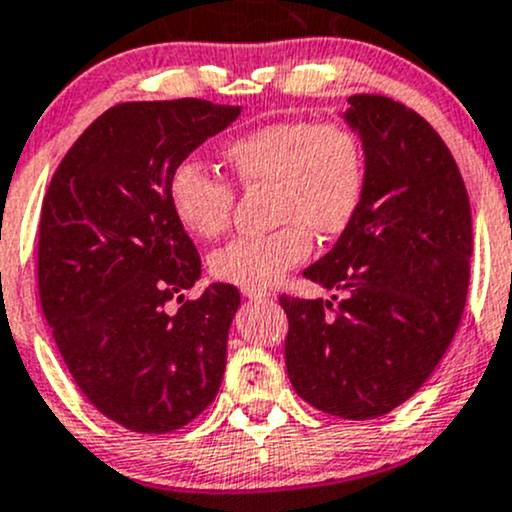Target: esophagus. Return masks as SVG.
I'll use <instances>...</instances> for the list:
<instances>
[{
  "instance_id": "obj_1",
  "label": "esophagus",
  "mask_w": 512,
  "mask_h": 512,
  "mask_svg": "<svg viewBox=\"0 0 512 512\" xmlns=\"http://www.w3.org/2000/svg\"><path fill=\"white\" fill-rule=\"evenodd\" d=\"M244 297H249V300H266V297H271V292L268 290H251V287H244Z\"/></svg>"
}]
</instances>
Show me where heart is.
<instances>
[{
	"mask_svg": "<svg viewBox=\"0 0 512 512\" xmlns=\"http://www.w3.org/2000/svg\"><path fill=\"white\" fill-rule=\"evenodd\" d=\"M222 157L241 188H268L266 234L217 249L210 271L229 285L266 290L307 261L312 234L331 241L353 225L367 186L360 132L341 120H278L229 140ZM169 205L179 225L217 239L232 222L237 191L208 166L186 159L169 176Z\"/></svg>",
	"mask_w": 512,
	"mask_h": 512,
	"instance_id": "1",
	"label": "heart"
}]
</instances>
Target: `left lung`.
I'll return each instance as SVG.
<instances>
[{
    "label": "left lung",
    "instance_id": "left-lung-1",
    "mask_svg": "<svg viewBox=\"0 0 512 512\" xmlns=\"http://www.w3.org/2000/svg\"><path fill=\"white\" fill-rule=\"evenodd\" d=\"M367 152L353 225L304 271L332 302L280 295L285 365L314 409L370 421L411 399L450 348L469 290L472 208L426 118L380 94L348 99Z\"/></svg>",
    "mask_w": 512,
    "mask_h": 512
}]
</instances>
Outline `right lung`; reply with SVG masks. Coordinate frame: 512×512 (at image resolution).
I'll use <instances>...</instances> for the list:
<instances>
[{
	"instance_id": "obj_1",
	"label": "right lung",
	"mask_w": 512,
	"mask_h": 512,
	"mask_svg": "<svg viewBox=\"0 0 512 512\" xmlns=\"http://www.w3.org/2000/svg\"><path fill=\"white\" fill-rule=\"evenodd\" d=\"M239 111L203 99L118 103L79 135L43 198L45 321L82 394L132 433L188 426L225 375L239 290L215 283L186 300L200 254L171 212L169 176Z\"/></svg>"
}]
</instances>
